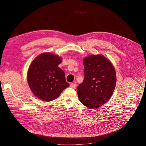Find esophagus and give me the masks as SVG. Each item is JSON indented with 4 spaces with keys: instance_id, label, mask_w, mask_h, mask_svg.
Segmentation results:
<instances>
[{
    "instance_id": "esophagus-1",
    "label": "esophagus",
    "mask_w": 146,
    "mask_h": 146,
    "mask_svg": "<svg viewBox=\"0 0 146 146\" xmlns=\"http://www.w3.org/2000/svg\"><path fill=\"white\" fill-rule=\"evenodd\" d=\"M76 86H77V84H76L74 83H72L70 84V87L73 89H75L76 88Z\"/></svg>"
}]
</instances>
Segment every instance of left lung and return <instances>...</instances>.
<instances>
[{
    "label": "left lung",
    "instance_id": "obj_1",
    "mask_svg": "<svg viewBox=\"0 0 146 146\" xmlns=\"http://www.w3.org/2000/svg\"><path fill=\"white\" fill-rule=\"evenodd\" d=\"M84 80L77 88L80 102L97 108L110 99L116 85V73L102 55H91L83 60Z\"/></svg>",
    "mask_w": 146,
    "mask_h": 146
}]
</instances>
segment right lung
Wrapping results in <instances>:
<instances>
[{"mask_svg":"<svg viewBox=\"0 0 146 146\" xmlns=\"http://www.w3.org/2000/svg\"><path fill=\"white\" fill-rule=\"evenodd\" d=\"M61 62L57 56L46 52L38 56L28 69L29 86L34 94L44 101L56 99L69 86L64 71L58 67Z\"/></svg>","mask_w":146,"mask_h":146,"instance_id":"add662e5","label":"right lung"}]
</instances>
